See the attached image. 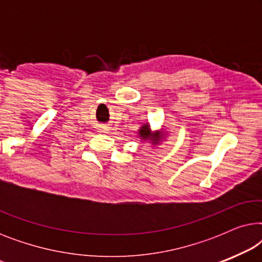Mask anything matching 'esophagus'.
I'll list each match as a JSON object with an SVG mask.
<instances>
[{"instance_id": "34e87169", "label": "esophagus", "mask_w": 262, "mask_h": 262, "mask_svg": "<svg viewBox=\"0 0 262 262\" xmlns=\"http://www.w3.org/2000/svg\"><path fill=\"white\" fill-rule=\"evenodd\" d=\"M100 130H101V132H106V131H107V127H106V126H103V127L100 128Z\"/></svg>"}]
</instances>
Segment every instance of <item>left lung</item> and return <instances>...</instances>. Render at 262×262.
<instances>
[{
    "label": "left lung",
    "mask_w": 262,
    "mask_h": 262,
    "mask_svg": "<svg viewBox=\"0 0 262 262\" xmlns=\"http://www.w3.org/2000/svg\"><path fill=\"white\" fill-rule=\"evenodd\" d=\"M137 137L141 139V142H148L151 144L154 149L157 148L161 143L166 141L168 132L166 131V126H162L160 130H151L149 123H144L137 131Z\"/></svg>",
    "instance_id": "left-lung-1"
}]
</instances>
